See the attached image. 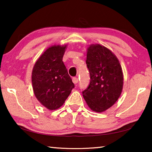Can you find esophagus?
Wrapping results in <instances>:
<instances>
[{
    "label": "esophagus",
    "mask_w": 152,
    "mask_h": 152,
    "mask_svg": "<svg viewBox=\"0 0 152 152\" xmlns=\"http://www.w3.org/2000/svg\"><path fill=\"white\" fill-rule=\"evenodd\" d=\"M72 82L74 84H77L78 82V78H76V77H74V78H72Z\"/></svg>",
    "instance_id": "esophagus-1"
}]
</instances>
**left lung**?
Segmentation results:
<instances>
[{"mask_svg": "<svg viewBox=\"0 0 152 152\" xmlns=\"http://www.w3.org/2000/svg\"><path fill=\"white\" fill-rule=\"evenodd\" d=\"M86 64L91 80L82 91L84 99L93 111L103 112L112 107L121 94V66L111 51L99 44L90 45Z\"/></svg>", "mask_w": 152, "mask_h": 152, "instance_id": "8db88e82", "label": "left lung"}]
</instances>
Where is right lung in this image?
Listing matches in <instances>:
<instances>
[{
  "mask_svg": "<svg viewBox=\"0 0 152 152\" xmlns=\"http://www.w3.org/2000/svg\"><path fill=\"white\" fill-rule=\"evenodd\" d=\"M66 45L49 48L36 61L32 72L33 88L38 101L50 110L60 108L74 88L62 61Z\"/></svg>",
  "mask_w": 152,
  "mask_h": 152,
  "instance_id": "right-lung-1",
  "label": "right lung"
}]
</instances>
